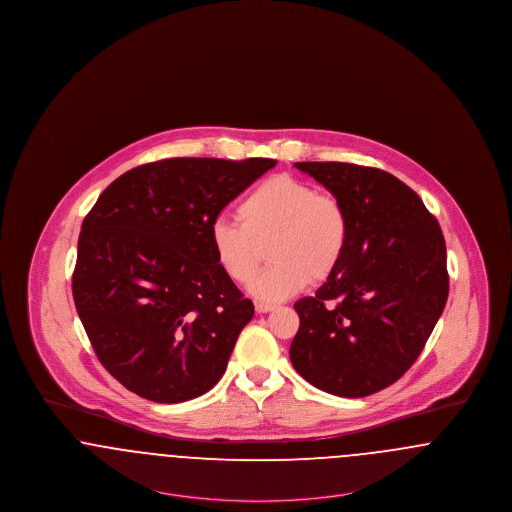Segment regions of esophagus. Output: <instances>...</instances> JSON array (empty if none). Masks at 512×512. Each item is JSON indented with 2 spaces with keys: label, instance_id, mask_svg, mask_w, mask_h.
Wrapping results in <instances>:
<instances>
[{
  "label": "esophagus",
  "instance_id": "esophagus-1",
  "mask_svg": "<svg viewBox=\"0 0 512 512\" xmlns=\"http://www.w3.org/2000/svg\"><path fill=\"white\" fill-rule=\"evenodd\" d=\"M276 305H272V303H265V301H257L255 303V311L257 313H268V311H272Z\"/></svg>",
  "mask_w": 512,
  "mask_h": 512
}]
</instances>
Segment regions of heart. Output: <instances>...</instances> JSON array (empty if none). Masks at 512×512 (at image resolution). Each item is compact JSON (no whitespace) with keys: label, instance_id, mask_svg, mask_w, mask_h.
<instances>
[{"label":"heart","instance_id":"obj_1","mask_svg":"<svg viewBox=\"0 0 512 512\" xmlns=\"http://www.w3.org/2000/svg\"><path fill=\"white\" fill-rule=\"evenodd\" d=\"M238 219L211 224V247L222 272L245 284L259 267L261 247L270 242L272 265L249 284V293L261 301H284L301 292L309 278H328L349 244V215L340 199L286 174L245 195Z\"/></svg>","mask_w":512,"mask_h":512}]
</instances>
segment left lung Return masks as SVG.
Returning a JSON list of instances; mask_svg holds the SVG:
<instances>
[{
	"label": "left lung",
	"instance_id": "1",
	"mask_svg": "<svg viewBox=\"0 0 512 512\" xmlns=\"http://www.w3.org/2000/svg\"><path fill=\"white\" fill-rule=\"evenodd\" d=\"M349 215V244L313 297L293 309L292 365L318 390L365 397L418 359L449 295L438 220L393 174L351 163H295Z\"/></svg>",
	"mask_w": 512,
	"mask_h": 512
}]
</instances>
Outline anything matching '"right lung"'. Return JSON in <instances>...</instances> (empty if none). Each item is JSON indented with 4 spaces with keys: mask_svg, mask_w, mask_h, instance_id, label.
<instances>
[{
    "mask_svg": "<svg viewBox=\"0 0 512 512\" xmlns=\"http://www.w3.org/2000/svg\"><path fill=\"white\" fill-rule=\"evenodd\" d=\"M274 165L174 157L124 172L99 195L78 236L74 305L126 390L182 403L222 378L255 309L215 261L211 224Z\"/></svg>",
    "mask_w": 512,
    "mask_h": 512,
    "instance_id": "1",
    "label": "right lung"
}]
</instances>
